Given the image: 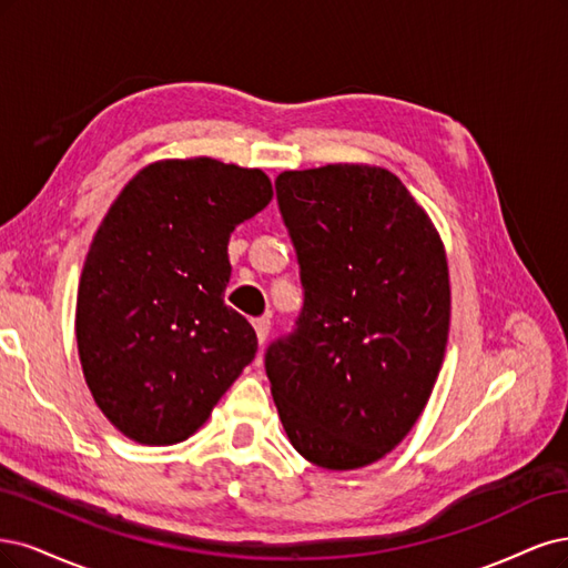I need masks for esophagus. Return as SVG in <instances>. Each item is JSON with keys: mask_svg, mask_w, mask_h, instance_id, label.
Returning <instances> with one entry per match:
<instances>
[{"mask_svg": "<svg viewBox=\"0 0 568 568\" xmlns=\"http://www.w3.org/2000/svg\"><path fill=\"white\" fill-rule=\"evenodd\" d=\"M252 325H254V331H257L260 344H264L266 337H268V331H271V321H268V318H257Z\"/></svg>", "mask_w": 568, "mask_h": 568, "instance_id": "esophagus-1", "label": "esophagus"}]
</instances>
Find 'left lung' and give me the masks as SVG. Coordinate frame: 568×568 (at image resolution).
I'll use <instances>...</instances> for the list:
<instances>
[{
	"label": "left lung",
	"mask_w": 568,
	"mask_h": 568,
	"mask_svg": "<svg viewBox=\"0 0 568 568\" xmlns=\"http://www.w3.org/2000/svg\"><path fill=\"white\" fill-rule=\"evenodd\" d=\"M304 306L266 349L290 444L323 469L394 450L442 371L448 262L427 212L389 170L325 164L276 179Z\"/></svg>",
	"instance_id": "obj_1"
}]
</instances>
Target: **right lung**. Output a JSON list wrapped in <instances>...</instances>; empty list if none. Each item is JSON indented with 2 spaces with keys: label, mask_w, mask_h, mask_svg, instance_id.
<instances>
[{
  "label": "right lung",
  "mask_w": 568,
  "mask_h": 568,
  "mask_svg": "<svg viewBox=\"0 0 568 568\" xmlns=\"http://www.w3.org/2000/svg\"><path fill=\"white\" fill-rule=\"evenodd\" d=\"M271 197L262 170L160 160L103 216L82 268L75 335L91 396L132 442H186L257 354L252 325L224 304L226 250Z\"/></svg>",
  "instance_id": "right-lung-1"
}]
</instances>
